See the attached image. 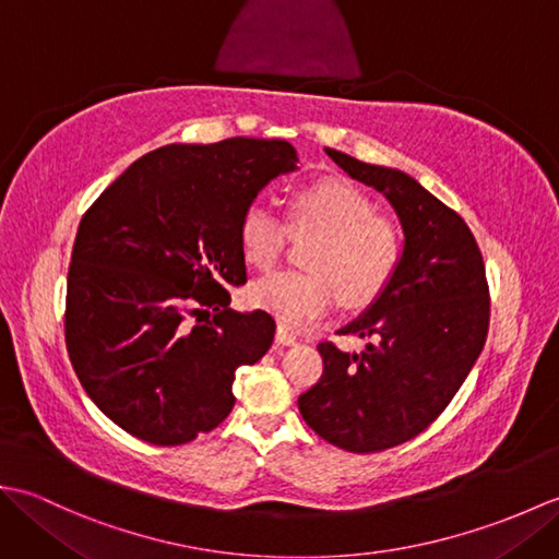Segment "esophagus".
<instances>
[{"label": "esophagus", "instance_id": "1", "mask_svg": "<svg viewBox=\"0 0 559 559\" xmlns=\"http://www.w3.org/2000/svg\"><path fill=\"white\" fill-rule=\"evenodd\" d=\"M276 343H278V346H295V343H298V336H295L286 324H278Z\"/></svg>", "mask_w": 559, "mask_h": 559}]
</instances>
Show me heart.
Wrapping results in <instances>:
<instances>
[{"instance_id":"obj_1","label":"heart","mask_w":559,"mask_h":559,"mask_svg":"<svg viewBox=\"0 0 559 559\" xmlns=\"http://www.w3.org/2000/svg\"><path fill=\"white\" fill-rule=\"evenodd\" d=\"M290 228L322 233L310 254V271H276L249 288V302L288 326L310 324L341 302L374 300L401 259V233L374 213L370 194L343 177H322L290 199ZM290 228L266 201H252L237 225L247 264L271 269L286 252Z\"/></svg>"}]
</instances>
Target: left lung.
Returning <instances> with one entry per match:
<instances>
[{"mask_svg":"<svg viewBox=\"0 0 559 559\" xmlns=\"http://www.w3.org/2000/svg\"><path fill=\"white\" fill-rule=\"evenodd\" d=\"M326 153L353 180L389 199L403 252L377 300L338 329L370 343L362 353L319 343L324 374L298 406L329 444L372 454L418 437L454 399L488 336V281L466 221L418 180L334 148Z\"/></svg>","mask_w":559,"mask_h":559,"instance_id":"8db88e82","label":"left lung"}]
</instances>
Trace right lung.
I'll return each mask as SVG.
<instances>
[{
  "mask_svg": "<svg viewBox=\"0 0 559 559\" xmlns=\"http://www.w3.org/2000/svg\"><path fill=\"white\" fill-rule=\"evenodd\" d=\"M295 163L283 139L170 144L129 165L83 213L67 350L91 401L124 432L177 447L228 418L235 370L264 358L276 331L271 314L228 307V286L247 281L237 225Z\"/></svg>",
  "mask_w": 559,
  "mask_h": 559,
  "instance_id": "right-lung-1",
  "label": "right lung"
}]
</instances>
